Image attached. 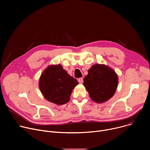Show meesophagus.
Listing matches in <instances>:
<instances>
[{"label": "esophagus", "instance_id": "34e87169", "mask_svg": "<svg viewBox=\"0 0 150 150\" xmlns=\"http://www.w3.org/2000/svg\"><path fill=\"white\" fill-rule=\"evenodd\" d=\"M78 82H79V83H83V78H78Z\"/></svg>", "mask_w": 150, "mask_h": 150}]
</instances>
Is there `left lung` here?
Returning a JSON list of instances; mask_svg holds the SVG:
<instances>
[{
    "instance_id": "8db88e82",
    "label": "left lung",
    "mask_w": 150,
    "mask_h": 150,
    "mask_svg": "<svg viewBox=\"0 0 150 150\" xmlns=\"http://www.w3.org/2000/svg\"><path fill=\"white\" fill-rule=\"evenodd\" d=\"M83 78V85L91 99L102 103L111 98L117 87L118 77L116 72L104 65L95 64Z\"/></svg>"
}]
</instances>
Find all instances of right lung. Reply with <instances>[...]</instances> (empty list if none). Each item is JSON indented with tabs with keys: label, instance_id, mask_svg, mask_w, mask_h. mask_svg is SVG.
<instances>
[{
	"label": "right lung",
	"instance_id": "obj_1",
	"mask_svg": "<svg viewBox=\"0 0 150 150\" xmlns=\"http://www.w3.org/2000/svg\"><path fill=\"white\" fill-rule=\"evenodd\" d=\"M78 84L59 64L48 67L41 74L39 81L40 90L45 98L57 105L67 103L73 89Z\"/></svg>",
	"mask_w": 150,
	"mask_h": 150
}]
</instances>
